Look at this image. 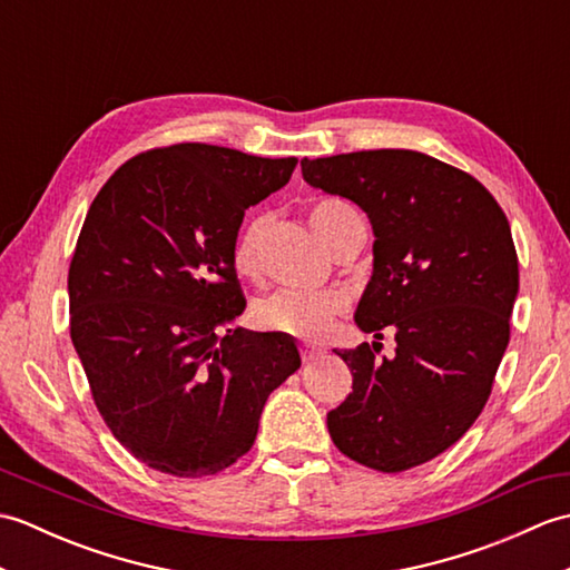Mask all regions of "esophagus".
I'll return each mask as SVG.
<instances>
[{
  "instance_id": "obj_1",
  "label": "esophagus",
  "mask_w": 570,
  "mask_h": 570,
  "mask_svg": "<svg viewBox=\"0 0 570 570\" xmlns=\"http://www.w3.org/2000/svg\"><path fill=\"white\" fill-rule=\"evenodd\" d=\"M301 357H304V362H313V360H318V357H321V350L304 345V347H301Z\"/></svg>"
}]
</instances>
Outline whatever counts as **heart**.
I'll use <instances>...</instances> for the list:
<instances>
[{"label": "heart", "mask_w": 570, "mask_h": 570, "mask_svg": "<svg viewBox=\"0 0 570 570\" xmlns=\"http://www.w3.org/2000/svg\"><path fill=\"white\" fill-rule=\"evenodd\" d=\"M311 225L333 252L347 242L365 235V223L357 208L341 198H318L311 205ZM272 215L254 213L239 227L233 245V264L242 276H257L262 272L264 239L269 233ZM350 298L345 292H301V288H278L272 296L257 301L252 308V321L262 331L296 335L304 341H323L333 323L345 316Z\"/></svg>", "instance_id": "heart-1"}]
</instances>
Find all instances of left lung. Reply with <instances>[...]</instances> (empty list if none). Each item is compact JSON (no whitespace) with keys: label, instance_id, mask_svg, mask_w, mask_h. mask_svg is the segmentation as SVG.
I'll return each instance as SVG.
<instances>
[{"label":"left lung","instance_id":"left-lung-1","mask_svg":"<svg viewBox=\"0 0 570 570\" xmlns=\"http://www.w3.org/2000/svg\"><path fill=\"white\" fill-rule=\"evenodd\" d=\"M306 184L357 203L374 229V274L355 323L380 343L341 355L353 394L328 414L337 451L402 472L429 463L485 409L510 343L519 266L510 223L478 178L409 149L301 161Z\"/></svg>","mask_w":570,"mask_h":570}]
</instances>
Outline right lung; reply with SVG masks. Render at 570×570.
I'll use <instances>...</instances> for the list:
<instances>
[{"mask_svg": "<svg viewBox=\"0 0 570 570\" xmlns=\"http://www.w3.org/2000/svg\"><path fill=\"white\" fill-rule=\"evenodd\" d=\"M298 159L186 141L122 164L68 269L70 341L127 451L166 475H215L257 439L266 396L301 367L292 337L227 328L245 311L233 245L249 205Z\"/></svg>", "mask_w": 570, "mask_h": 570, "instance_id": "right-lung-1", "label": "right lung"}]
</instances>
